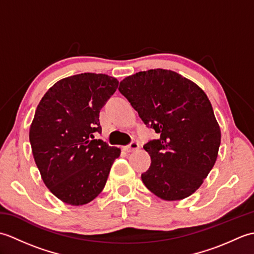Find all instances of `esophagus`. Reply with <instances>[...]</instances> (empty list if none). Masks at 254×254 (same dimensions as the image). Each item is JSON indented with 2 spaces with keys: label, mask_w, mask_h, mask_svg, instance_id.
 Segmentation results:
<instances>
[{
  "label": "esophagus",
  "mask_w": 254,
  "mask_h": 254,
  "mask_svg": "<svg viewBox=\"0 0 254 254\" xmlns=\"http://www.w3.org/2000/svg\"><path fill=\"white\" fill-rule=\"evenodd\" d=\"M139 148V144L135 141H133L130 145H127V146H124L123 149L126 150V152L127 153H131V152H134V150H136Z\"/></svg>",
  "instance_id": "obj_1"
}]
</instances>
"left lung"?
I'll use <instances>...</instances> for the list:
<instances>
[{"label": "left lung", "instance_id": "1", "mask_svg": "<svg viewBox=\"0 0 254 254\" xmlns=\"http://www.w3.org/2000/svg\"><path fill=\"white\" fill-rule=\"evenodd\" d=\"M146 126L160 134L144 145L150 166L142 174L148 190L165 201H180L202 186L216 163L220 127L201 87L170 69L138 72L120 82Z\"/></svg>", "mask_w": 254, "mask_h": 254}]
</instances>
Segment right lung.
<instances>
[{"instance_id": "right-lung-1", "label": "right lung", "mask_w": 254, "mask_h": 254, "mask_svg": "<svg viewBox=\"0 0 254 254\" xmlns=\"http://www.w3.org/2000/svg\"><path fill=\"white\" fill-rule=\"evenodd\" d=\"M106 74L82 73L62 78L38 105L29 130L42 181L62 202L79 206L104 190L121 149L94 138L99 112L118 88Z\"/></svg>"}]
</instances>
